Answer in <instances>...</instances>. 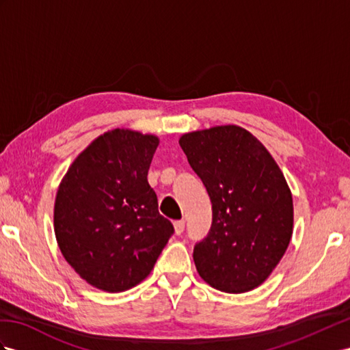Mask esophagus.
<instances>
[{
    "label": "esophagus",
    "mask_w": 350,
    "mask_h": 350,
    "mask_svg": "<svg viewBox=\"0 0 350 350\" xmlns=\"http://www.w3.org/2000/svg\"><path fill=\"white\" fill-rule=\"evenodd\" d=\"M185 230V220H177L174 221V232L176 235H182Z\"/></svg>",
    "instance_id": "obj_1"
}]
</instances>
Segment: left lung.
Listing matches in <instances>:
<instances>
[{
  "label": "left lung",
  "mask_w": 350,
  "mask_h": 350,
  "mask_svg": "<svg viewBox=\"0 0 350 350\" xmlns=\"http://www.w3.org/2000/svg\"><path fill=\"white\" fill-rule=\"evenodd\" d=\"M187 163L208 192L213 221L193 247L202 280L225 293L265 282L293 235V196L275 159L238 125L183 134Z\"/></svg>",
  "instance_id": "left-lung-1"
}]
</instances>
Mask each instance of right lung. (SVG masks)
<instances>
[{
  "mask_svg": "<svg viewBox=\"0 0 350 350\" xmlns=\"http://www.w3.org/2000/svg\"><path fill=\"white\" fill-rule=\"evenodd\" d=\"M158 143L150 134L107 131L78 155L59 186V248L96 288L120 293L137 285L174 234L148 183Z\"/></svg>",
  "mask_w": 350,
  "mask_h": 350,
  "instance_id": "right-lung-1",
  "label": "right lung"
}]
</instances>
